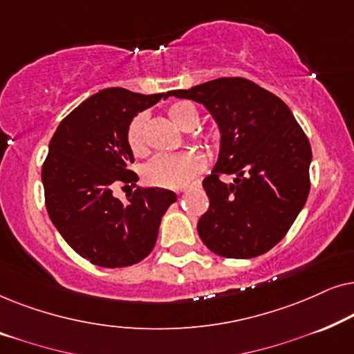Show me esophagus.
Returning <instances> with one entry per match:
<instances>
[{
	"mask_svg": "<svg viewBox=\"0 0 354 354\" xmlns=\"http://www.w3.org/2000/svg\"><path fill=\"white\" fill-rule=\"evenodd\" d=\"M183 192H185V188H180V190H177L178 195H180V193H183Z\"/></svg>",
	"mask_w": 354,
	"mask_h": 354,
	"instance_id": "34e87169",
	"label": "esophagus"
}]
</instances>
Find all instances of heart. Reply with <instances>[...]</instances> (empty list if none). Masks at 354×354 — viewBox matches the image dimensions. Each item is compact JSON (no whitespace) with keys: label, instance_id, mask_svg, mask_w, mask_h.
Segmentation results:
<instances>
[{"label":"heart","instance_id":"heart-1","mask_svg":"<svg viewBox=\"0 0 354 354\" xmlns=\"http://www.w3.org/2000/svg\"><path fill=\"white\" fill-rule=\"evenodd\" d=\"M169 119L183 130L195 129L200 122V111L190 101H176L166 109ZM147 122L145 113H140L130 120L125 132V140L135 156H143L147 153ZM217 133H209L206 143L216 145ZM205 171V158L198 151L188 149L182 153H162L154 156L143 167V178L149 185L161 188H182L193 178Z\"/></svg>","mask_w":354,"mask_h":354}]
</instances>
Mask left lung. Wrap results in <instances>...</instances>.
Instances as JSON below:
<instances>
[{
	"label": "left lung",
	"instance_id": "1",
	"mask_svg": "<svg viewBox=\"0 0 354 354\" xmlns=\"http://www.w3.org/2000/svg\"><path fill=\"white\" fill-rule=\"evenodd\" d=\"M171 95L205 104L221 130V153L203 180L209 207L198 234L212 253L248 259L287 235L308 200L311 145L279 96L243 77H222ZM221 175H234L224 184Z\"/></svg>",
	"mask_w": 354,
	"mask_h": 354
}]
</instances>
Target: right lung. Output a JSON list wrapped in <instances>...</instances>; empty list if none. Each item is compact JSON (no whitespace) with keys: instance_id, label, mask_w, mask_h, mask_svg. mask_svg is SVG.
<instances>
[{"instance_id":"add662e5","label":"right lung","mask_w":354,"mask_h":354,"mask_svg":"<svg viewBox=\"0 0 354 354\" xmlns=\"http://www.w3.org/2000/svg\"><path fill=\"white\" fill-rule=\"evenodd\" d=\"M167 93L140 95L125 88L95 93L57 125L41 167L48 216L72 250L101 268H125L147 258L161 217L177 200L164 188H137L122 203L114 188L138 176L125 132L138 113Z\"/></svg>"}]
</instances>
